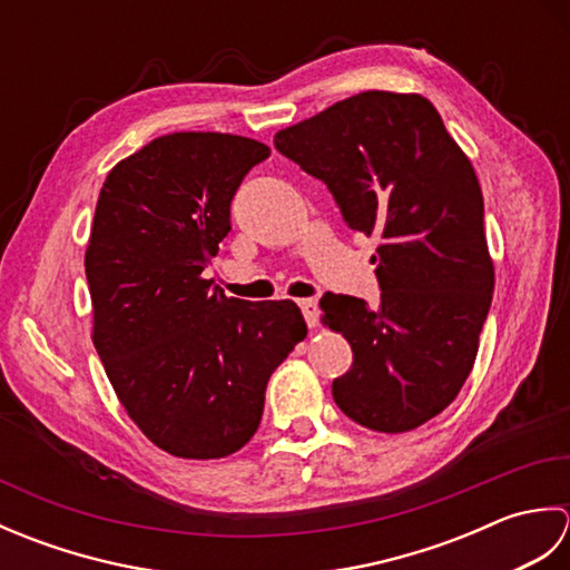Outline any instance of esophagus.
<instances>
[{
  "label": "esophagus",
  "mask_w": 570,
  "mask_h": 570,
  "mask_svg": "<svg viewBox=\"0 0 570 570\" xmlns=\"http://www.w3.org/2000/svg\"><path fill=\"white\" fill-rule=\"evenodd\" d=\"M298 306H301V313H304L308 328H316V325H318V304H316V301L304 298V301H298Z\"/></svg>",
  "instance_id": "esophagus-1"
}]
</instances>
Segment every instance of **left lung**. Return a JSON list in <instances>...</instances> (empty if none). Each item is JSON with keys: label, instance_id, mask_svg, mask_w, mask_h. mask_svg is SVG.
<instances>
[{"label": "left lung", "instance_id": "obj_1", "mask_svg": "<svg viewBox=\"0 0 570 570\" xmlns=\"http://www.w3.org/2000/svg\"><path fill=\"white\" fill-rule=\"evenodd\" d=\"M274 147L321 178L345 223L377 235L380 304L323 296L353 367L333 399L360 426L404 433L458 396L494 292L475 168L416 92L367 90L276 131Z\"/></svg>", "mask_w": 570, "mask_h": 570}]
</instances>
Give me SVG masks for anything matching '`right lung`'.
<instances>
[{"mask_svg":"<svg viewBox=\"0 0 570 570\" xmlns=\"http://www.w3.org/2000/svg\"><path fill=\"white\" fill-rule=\"evenodd\" d=\"M269 154L247 137L174 131L119 161L95 208L92 343L129 419L176 458L239 451L272 372L308 333L294 301L227 298L205 278L242 178Z\"/></svg>","mask_w":570,"mask_h":570,"instance_id":"1","label":"right lung"}]
</instances>
